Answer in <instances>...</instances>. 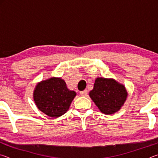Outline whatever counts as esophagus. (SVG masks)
Listing matches in <instances>:
<instances>
[{
  "label": "esophagus",
  "mask_w": 158,
  "mask_h": 158,
  "mask_svg": "<svg viewBox=\"0 0 158 158\" xmlns=\"http://www.w3.org/2000/svg\"><path fill=\"white\" fill-rule=\"evenodd\" d=\"M80 95H81V96H84V97H85V96H87V95H88V91H87L86 90H83V91L80 92Z\"/></svg>",
  "instance_id": "1"
}]
</instances>
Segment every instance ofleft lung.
Instances as JSON below:
<instances>
[{
    "label": "left lung",
    "instance_id": "8db88e82",
    "mask_svg": "<svg viewBox=\"0 0 158 158\" xmlns=\"http://www.w3.org/2000/svg\"><path fill=\"white\" fill-rule=\"evenodd\" d=\"M89 95L102 113L113 114L124 105L127 92L123 85L114 79L98 77Z\"/></svg>",
    "mask_w": 158,
    "mask_h": 158
}]
</instances>
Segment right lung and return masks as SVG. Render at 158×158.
Here are the masks:
<instances>
[{
  "instance_id": "1",
  "label": "right lung",
  "mask_w": 158,
  "mask_h": 158,
  "mask_svg": "<svg viewBox=\"0 0 158 158\" xmlns=\"http://www.w3.org/2000/svg\"><path fill=\"white\" fill-rule=\"evenodd\" d=\"M77 93L68 89L60 77H52L36 85L33 99L40 111L47 116L58 118L65 114Z\"/></svg>"
}]
</instances>
